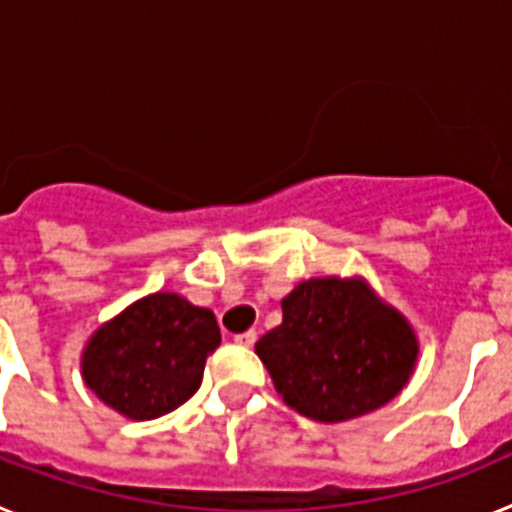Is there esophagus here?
<instances>
[{"mask_svg": "<svg viewBox=\"0 0 512 512\" xmlns=\"http://www.w3.org/2000/svg\"><path fill=\"white\" fill-rule=\"evenodd\" d=\"M256 338H259V333H256V330H246V333H238L233 341L238 343V346H243V348H253Z\"/></svg>", "mask_w": 512, "mask_h": 512, "instance_id": "esophagus-1", "label": "esophagus"}]
</instances>
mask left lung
Returning a JSON list of instances; mask_svg holds the SVG:
<instances>
[{
	"instance_id": "obj_1",
	"label": "left lung",
	"mask_w": 512,
	"mask_h": 512,
	"mask_svg": "<svg viewBox=\"0 0 512 512\" xmlns=\"http://www.w3.org/2000/svg\"><path fill=\"white\" fill-rule=\"evenodd\" d=\"M418 336L364 277H315L282 300V325L256 343L271 382L305 418L343 423L395 400L418 361Z\"/></svg>"
}]
</instances>
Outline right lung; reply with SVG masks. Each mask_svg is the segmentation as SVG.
Here are the masks:
<instances>
[{"label":"right lung","mask_w":512,"mask_h":512,"mask_svg":"<svg viewBox=\"0 0 512 512\" xmlns=\"http://www.w3.org/2000/svg\"><path fill=\"white\" fill-rule=\"evenodd\" d=\"M217 346L215 312L176 292H153L94 330L81 351V377L122 418L153 420L200 390Z\"/></svg>","instance_id":"obj_1"}]
</instances>
